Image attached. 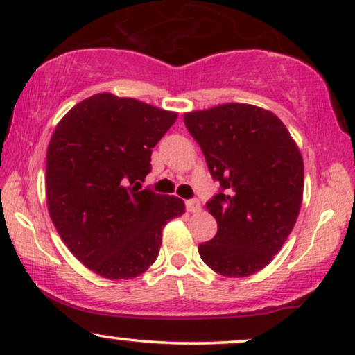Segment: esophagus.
I'll list each match as a JSON object with an SVG mask.
<instances>
[{"mask_svg": "<svg viewBox=\"0 0 355 355\" xmlns=\"http://www.w3.org/2000/svg\"><path fill=\"white\" fill-rule=\"evenodd\" d=\"M187 211L193 214L201 211V202H199V199H189V201H187Z\"/></svg>", "mask_w": 355, "mask_h": 355, "instance_id": "esophagus-1", "label": "esophagus"}]
</instances>
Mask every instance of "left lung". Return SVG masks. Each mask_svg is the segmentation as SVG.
<instances>
[{
	"label": "left lung",
	"mask_w": 355,
	"mask_h": 355,
	"mask_svg": "<svg viewBox=\"0 0 355 355\" xmlns=\"http://www.w3.org/2000/svg\"><path fill=\"white\" fill-rule=\"evenodd\" d=\"M183 121L222 187L207 202L217 234L199 244V256L218 275H252L272 262L297 220L301 151L275 114L252 104L191 111Z\"/></svg>",
	"instance_id": "8db88e82"
}]
</instances>
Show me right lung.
Segmentation results:
<instances>
[{
  "label": "right lung",
  "mask_w": 355,
  "mask_h": 355,
  "mask_svg": "<svg viewBox=\"0 0 355 355\" xmlns=\"http://www.w3.org/2000/svg\"><path fill=\"white\" fill-rule=\"evenodd\" d=\"M177 112L133 98L93 94L54 128L46 151V202L59 236L85 267L109 279L156 262L162 230L184 212L177 196L141 189L151 153Z\"/></svg>",
  "instance_id": "obj_1"
}]
</instances>
